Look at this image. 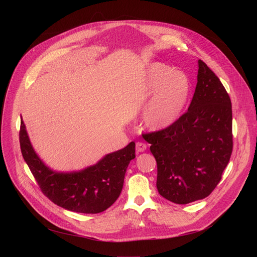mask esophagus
<instances>
[{
  "label": "esophagus",
  "mask_w": 257,
  "mask_h": 257,
  "mask_svg": "<svg viewBox=\"0 0 257 257\" xmlns=\"http://www.w3.org/2000/svg\"><path fill=\"white\" fill-rule=\"evenodd\" d=\"M147 150V145L142 143V142H139L137 143V152L140 153V152H145Z\"/></svg>",
  "instance_id": "esophagus-1"
}]
</instances>
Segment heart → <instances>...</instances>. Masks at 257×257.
I'll list each match as a JSON object with an SVG mask.
<instances>
[{"mask_svg": "<svg viewBox=\"0 0 257 257\" xmlns=\"http://www.w3.org/2000/svg\"><path fill=\"white\" fill-rule=\"evenodd\" d=\"M191 93L188 77L163 62H152L136 85L139 100L151 98L143 113L144 126L150 131L171 127L181 116Z\"/></svg>", "mask_w": 257, "mask_h": 257, "instance_id": "1", "label": "heart"}]
</instances>
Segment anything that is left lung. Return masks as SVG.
<instances>
[{
  "instance_id": "1",
  "label": "left lung",
  "mask_w": 257,
  "mask_h": 257,
  "mask_svg": "<svg viewBox=\"0 0 257 257\" xmlns=\"http://www.w3.org/2000/svg\"><path fill=\"white\" fill-rule=\"evenodd\" d=\"M198 67L188 110L171 127L143 136L157 163L158 193L176 204L209 196L232 153L230 98L203 61Z\"/></svg>"
}]
</instances>
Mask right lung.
<instances>
[{"mask_svg": "<svg viewBox=\"0 0 257 257\" xmlns=\"http://www.w3.org/2000/svg\"><path fill=\"white\" fill-rule=\"evenodd\" d=\"M20 144L23 157L42 192L53 203L80 213H99L110 207L123 188L130 161L136 158V143L131 142L83 170L54 171L35 152L23 118Z\"/></svg>", "mask_w": 257, "mask_h": 257, "instance_id": "add662e5", "label": "right lung"}]
</instances>
